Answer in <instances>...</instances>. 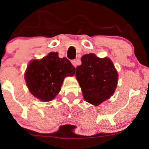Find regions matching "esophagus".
I'll use <instances>...</instances> for the list:
<instances>
[{
  "label": "esophagus",
  "instance_id": "esophagus-1",
  "mask_svg": "<svg viewBox=\"0 0 149 149\" xmlns=\"http://www.w3.org/2000/svg\"><path fill=\"white\" fill-rule=\"evenodd\" d=\"M71 63H72L73 66H74L75 67H76V66H77V61L76 60H72L71 61Z\"/></svg>",
  "mask_w": 149,
  "mask_h": 149
}]
</instances>
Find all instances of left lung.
<instances>
[{"instance_id":"8db88e82","label":"left lung","mask_w":149,"mask_h":149,"mask_svg":"<svg viewBox=\"0 0 149 149\" xmlns=\"http://www.w3.org/2000/svg\"><path fill=\"white\" fill-rule=\"evenodd\" d=\"M76 67V76L84 100L98 106L114 93L118 73L110 58H100L94 54H85Z\"/></svg>"}]
</instances>
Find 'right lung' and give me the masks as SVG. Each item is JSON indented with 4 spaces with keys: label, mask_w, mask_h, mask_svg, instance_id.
Listing matches in <instances>:
<instances>
[{
    "label": "right lung",
    "mask_w": 149,
    "mask_h": 149,
    "mask_svg": "<svg viewBox=\"0 0 149 149\" xmlns=\"http://www.w3.org/2000/svg\"><path fill=\"white\" fill-rule=\"evenodd\" d=\"M75 71L76 68L67 58H60L58 52H50L41 60L30 63L25 80L33 95L49 102L60 92L65 77L73 76Z\"/></svg>",
    "instance_id": "1"
}]
</instances>
